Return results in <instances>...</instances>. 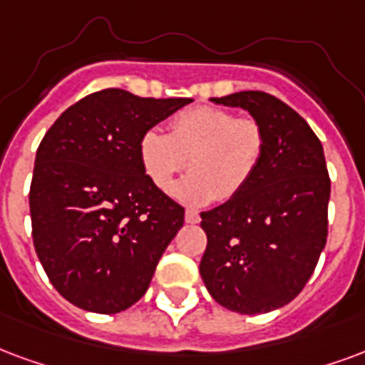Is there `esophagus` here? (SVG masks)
I'll return each instance as SVG.
<instances>
[{
  "label": "esophagus",
  "mask_w": 365,
  "mask_h": 365,
  "mask_svg": "<svg viewBox=\"0 0 365 365\" xmlns=\"http://www.w3.org/2000/svg\"><path fill=\"white\" fill-rule=\"evenodd\" d=\"M199 220H201V217H199V212H197V210H191V209L185 210V222L197 224Z\"/></svg>",
  "instance_id": "esophagus-1"
}]
</instances>
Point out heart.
I'll list each match as a JSON object with an SVG mask.
<instances>
[{
    "label": "heart",
    "mask_w": 365,
    "mask_h": 365,
    "mask_svg": "<svg viewBox=\"0 0 365 365\" xmlns=\"http://www.w3.org/2000/svg\"><path fill=\"white\" fill-rule=\"evenodd\" d=\"M263 155L265 133L257 121L215 106L183 110L170 121V133L147 129L139 139V160L158 190H168L187 160L190 174L172 187V195L187 205L240 195Z\"/></svg>",
    "instance_id": "b5f03b06"
}]
</instances>
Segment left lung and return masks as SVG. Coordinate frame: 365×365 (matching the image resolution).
Masks as SVG:
<instances>
[{
    "label": "left lung",
    "instance_id": "left-lung-1",
    "mask_svg": "<svg viewBox=\"0 0 365 365\" xmlns=\"http://www.w3.org/2000/svg\"><path fill=\"white\" fill-rule=\"evenodd\" d=\"M215 104L244 108L265 133V155L245 190L201 212L199 272L220 306L255 315L290 304L327 244L331 180L317 135L272 94L244 91Z\"/></svg>",
    "mask_w": 365,
    "mask_h": 365
}]
</instances>
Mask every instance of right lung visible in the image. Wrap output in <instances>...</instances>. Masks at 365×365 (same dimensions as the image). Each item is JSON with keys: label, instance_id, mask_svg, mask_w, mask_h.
I'll use <instances>...</instances> for the list:
<instances>
[{"label": "right lung", "instance_id": "1", "mask_svg": "<svg viewBox=\"0 0 365 365\" xmlns=\"http://www.w3.org/2000/svg\"><path fill=\"white\" fill-rule=\"evenodd\" d=\"M190 102L104 88L67 108L44 135L29 193L32 240L73 306L120 313L147 292L185 210L148 180L139 139Z\"/></svg>", "mask_w": 365, "mask_h": 365}]
</instances>
